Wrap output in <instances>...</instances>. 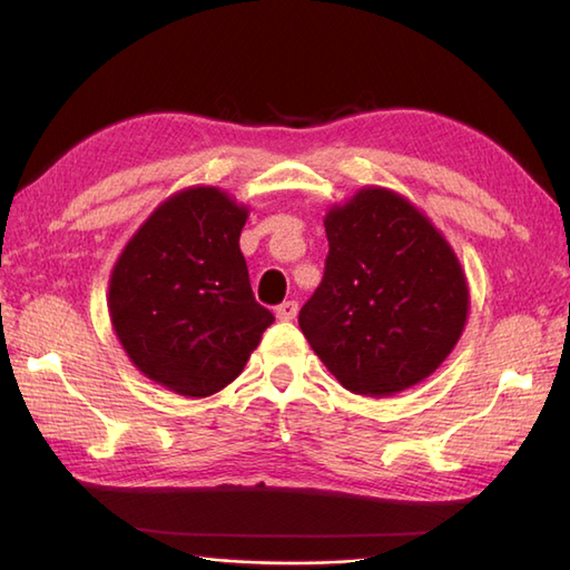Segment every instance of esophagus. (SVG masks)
<instances>
[{
	"label": "esophagus",
	"instance_id": "1",
	"mask_svg": "<svg viewBox=\"0 0 570 570\" xmlns=\"http://www.w3.org/2000/svg\"><path fill=\"white\" fill-rule=\"evenodd\" d=\"M296 313H298V304H296V301H284L282 306L274 308V316H276L278 321H294Z\"/></svg>",
	"mask_w": 570,
	"mask_h": 570
}]
</instances>
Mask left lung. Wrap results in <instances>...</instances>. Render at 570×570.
I'll return each mask as SVG.
<instances>
[{
    "label": "left lung",
    "instance_id": "8db88e82",
    "mask_svg": "<svg viewBox=\"0 0 570 570\" xmlns=\"http://www.w3.org/2000/svg\"><path fill=\"white\" fill-rule=\"evenodd\" d=\"M323 282L301 333L345 390L394 396L439 370L465 331L470 288L431 217L384 186H362L323 217Z\"/></svg>",
    "mask_w": 570,
    "mask_h": 570
}]
</instances>
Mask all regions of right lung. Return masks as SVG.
<instances>
[{"instance_id":"right-lung-1","label":"right lung","mask_w":570,"mask_h":570,"mask_svg":"<svg viewBox=\"0 0 570 570\" xmlns=\"http://www.w3.org/2000/svg\"><path fill=\"white\" fill-rule=\"evenodd\" d=\"M247 217V205L223 188H180L112 266V331L131 365L168 392L203 399L225 390L274 323L254 301L239 249Z\"/></svg>"}]
</instances>
